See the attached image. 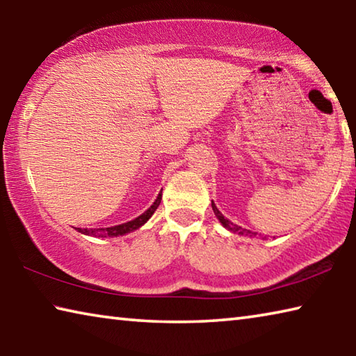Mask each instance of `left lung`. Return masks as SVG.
<instances>
[{"label":"left lung","instance_id":"8db88e82","mask_svg":"<svg viewBox=\"0 0 356 356\" xmlns=\"http://www.w3.org/2000/svg\"><path fill=\"white\" fill-rule=\"evenodd\" d=\"M212 209H213V213L216 215V218L220 220V222L222 226H225L227 231H231V232H236V234H240V236H248L250 234V231L248 229H243V227H240V226H237V225H234L232 221H229L227 218H225V215H222L218 209H216V206L213 204V201H212Z\"/></svg>","mask_w":356,"mask_h":356}]
</instances>
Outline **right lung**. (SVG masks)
Returning <instances> with one entry per match:
<instances>
[{
    "label": "right lung",
    "instance_id": "add662e5",
    "mask_svg": "<svg viewBox=\"0 0 356 356\" xmlns=\"http://www.w3.org/2000/svg\"><path fill=\"white\" fill-rule=\"evenodd\" d=\"M160 202H161V193H159V196H156V200H155V202L152 204V206H150L146 210V212L141 213L135 220L124 222V225L111 226V227H99V229H81V227H76V231L84 234V236H92V237H119V236H124V234H129L131 231H136L138 227H141L144 222H146L150 218V216L154 215L156 207L160 206Z\"/></svg>",
    "mask_w": 356,
    "mask_h": 356
}]
</instances>
